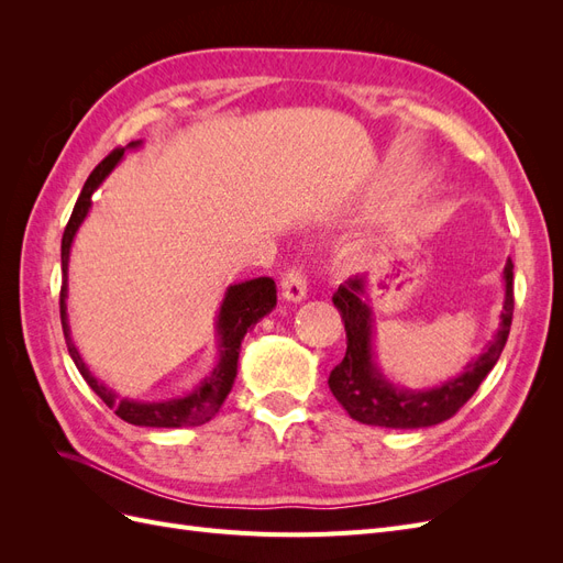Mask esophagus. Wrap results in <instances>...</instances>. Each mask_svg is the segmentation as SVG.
<instances>
[{
	"label": "esophagus",
	"instance_id": "obj_1",
	"mask_svg": "<svg viewBox=\"0 0 563 563\" xmlns=\"http://www.w3.org/2000/svg\"><path fill=\"white\" fill-rule=\"evenodd\" d=\"M282 296L291 302H300L305 296H308V279L300 269L291 267L282 277Z\"/></svg>",
	"mask_w": 563,
	"mask_h": 563
}]
</instances>
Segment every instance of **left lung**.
<instances>
[{
    "label": "left lung",
    "mask_w": 563,
    "mask_h": 563,
    "mask_svg": "<svg viewBox=\"0 0 563 563\" xmlns=\"http://www.w3.org/2000/svg\"><path fill=\"white\" fill-rule=\"evenodd\" d=\"M512 269V261H507L503 272L505 302L496 338L472 364L465 366L457 378L420 391L391 385L380 373L376 360H373V312L368 308L366 277L356 275L340 284L333 294V305L345 321L347 352L345 360L331 371L329 387L350 418L391 430L430 428V424L453 418L500 360L515 312Z\"/></svg>",
    "instance_id": "left-lung-1"
}]
</instances>
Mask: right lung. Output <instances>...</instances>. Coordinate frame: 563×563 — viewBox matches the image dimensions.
I'll list each match as a JSON object with an SVG mask.
<instances>
[{"label": "right lung", "mask_w": 563, "mask_h": 563, "mask_svg": "<svg viewBox=\"0 0 563 563\" xmlns=\"http://www.w3.org/2000/svg\"><path fill=\"white\" fill-rule=\"evenodd\" d=\"M139 145H141V141L129 143V147H139ZM122 157H124V147H117L93 168L91 176L81 187V195H79L75 209H73V216H70V220H67L65 232H63L60 323H63L67 352H70L75 366L81 373V378L89 383V387L96 391V395L103 399L106 406L112 408V411L122 420H126L131 424H141V428H195V424L209 422L218 413V408L223 406L225 397L230 395V389L236 378V362H240L242 340L253 323H258L277 305V286H275V279L258 277V279H249L242 284H232L228 288L223 305H220L218 321H216V329L220 335V345H218L220 360L209 376L203 378L192 391H187V395L164 399V401H135V399H122L117 391H112L103 383H98L91 376L87 364L81 362V356L70 338V323H67V305H65L67 263H70V246H73L75 234L91 209V195L98 190V185L110 176V172Z\"/></svg>", "instance_id": "right-lung-1"}]
</instances>
